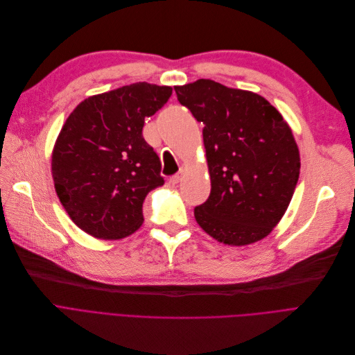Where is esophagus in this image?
Returning <instances> with one entry per match:
<instances>
[{
	"label": "esophagus",
	"mask_w": 355,
	"mask_h": 355,
	"mask_svg": "<svg viewBox=\"0 0 355 355\" xmlns=\"http://www.w3.org/2000/svg\"><path fill=\"white\" fill-rule=\"evenodd\" d=\"M182 178H183V171H180L179 173L173 175V176L171 178V183H172V184H178V183L182 180Z\"/></svg>",
	"instance_id": "34e87169"
}]
</instances>
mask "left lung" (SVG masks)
Here are the masks:
<instances>
[{"mask_svg":"<svg viewBox=\"0 0 355 355\" xmlns=\"http://www.w3.org/2000/svg\"><path fill=\"white\" fill-rule=\"evenodd\" d=\"M178 101L204 124L211 193L195 208L216 241L263 240L288 209L300 172L299 148L282 114L259 94L211 79L175 87Z\"/></svg>","mask_w":355,"mask_h":355,"instance_id":"obj_1","label":"left lung"}]
</instances>
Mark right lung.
<instances>
[{
	"label": "right lung",
	"instance_id": "right-lung-1",
	"mask_svg": "<svg viewBox=\"0 0 355 355\" xmlns=\"http://www.w3.org/2000/svg\"><path fill=\"white\" fill-rule=\"evenodd\" d=\"M171 95V87L137 82L83 99L67 116L52 176L60 204L82 231L121 240L141 227L147 193L164 183L160 159L143 139L144 118Z\"/></svg>",
	"mask_w": 355,
	"mask_h": 355
}]
</instances>
